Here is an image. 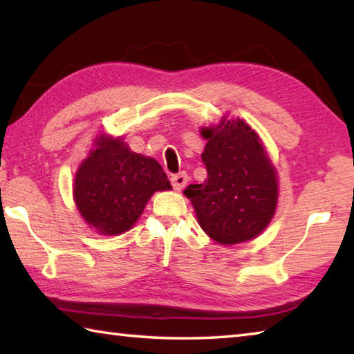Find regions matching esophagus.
Masks as SVG:
<instances>
[{
    "label": "esophagus",
    "instance_id": "esophagus-1",
    "mask_svg": "<svg viewBox=\"0 0 354 354\" xmlns=\"http://www.w3.org/2000/svg\"><path fill=\"white\" fill-rule=\"evenodd\" d=\"M170 181H171L173 189H175V190H181V189L184 187V185H185V183H187V173L181 171V173H178V175H173V176L170 178Z\"/></svg>",
    "mask_w": 354,
    "mask_h": 354
}]
</instances>
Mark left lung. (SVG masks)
<instances>
[{
  "mask_svg": "<svg viewBox=\"0 0 354 354\" xmlns=\"http://www.w3.org/2000/svg\"><path fill=\"white\" fill-rule=\"evenodd\" d=\"M203 162L207 179L184 190L199 226L220 244L260 235L277 205V175L259 136L243 120L205 128Z\"/></svg>",
  "mask_w": 354,
  "mask_h": 354,
  "instance_id": "8db88e82",
  "label": "left lung"
}]
</instances>
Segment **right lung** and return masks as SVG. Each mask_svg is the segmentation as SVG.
Masks as SVG:
<instances>
[{
	"instance_id": "obj_1",
	"label": "right lung",
	"mask_w": 354,
	"mask_h": 354,
	"mask_svg": "<svg viewBox=\"0 0 354 354\" xmlns=\"http://www.w3.org/2000/svg\"><path fill=\"white\" fill-rule=\"evenodd\" d=\"M169 189L158 160L131 151L122 139L102 136L77 170L74 198L89 226L119 235L131 229L155 192Z\"/></svg>"
}]
</instances>
